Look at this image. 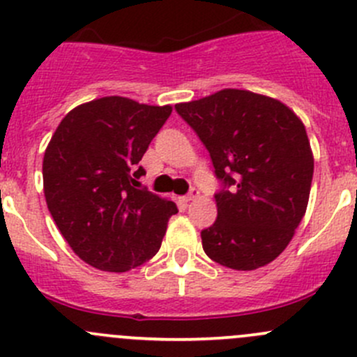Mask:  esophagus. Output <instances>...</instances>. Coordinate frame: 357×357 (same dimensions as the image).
Segmentation results:
<instances>
[{"instance_id": "obj_1", "label": "esophagus", "mask_w": 357, "mask_h": 357, "mask_svg": "<svg viewBox=\"0 0 357 357\" xmlns=\"http://www.w3.org/2000/svg\"><path fill=\"white\" fill-rule=\"evenodd\" d=\"M199 197H200V192H199V190H197V188H192V190H190V192H188V195L185 197V199H186V202H192V200L199 199Z\"/></svg>"}]
</instances>
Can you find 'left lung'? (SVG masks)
Listing matches in <instances>:
<instances>
[{
    "label": "left lung",
    "mask_w": 357,
    "mask_h": 357,
    "mask_svg": "<svg viewBox=\"0 0 357 357\" xmlns=\"http://www.w3.org/2000/svg\"><path fill=\"white\" fill-rule=\"evenodd\" d=\"M176 112L208 150L222 190L218 219L204 229L212 261L252 271L275 261L305 214L314 158L301 119L280 100L221 89Z\"/></svg>",
    "instance_id": "obj_1"
}]
</instances>
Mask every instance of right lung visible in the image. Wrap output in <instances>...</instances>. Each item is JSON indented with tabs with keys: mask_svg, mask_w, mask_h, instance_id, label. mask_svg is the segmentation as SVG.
<instances>
[{
	"mask_svg": "<svg viewBox=\"0 0 357 357\" xmlns=\"http://www.w3.org/2000/svg\"><path fill=\"white\" fill-rule=\"evenodd\" d=\"M172 107L103 96L70 110L43 158L50 214L72 250L102 271L124 273L152 259L178 212L138 179L139 160Z\"/></svg>",
	"mask_w": 357,
	"mask_h": 357,
	"instance_id": "add662e5",
	"label": "right lung"
}]
</instances>
